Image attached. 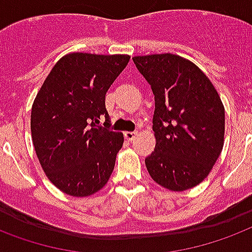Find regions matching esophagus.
<instances>
[{"label": "esophagus", "mask_w": 252, "mask_h": 252, "mask_svg": "<svg viewBox=\"0 0 252 252\" xmlns=\"http://www.w3.org/2000/svg\"><path fill=\"white\" fill-rule=\"evenodd\" d=\"M136 135H137V132H126V133H124V137H126L128 141H132L136 137Z\"/></svg>", "instance_id": "obj_1"}]
</instances>
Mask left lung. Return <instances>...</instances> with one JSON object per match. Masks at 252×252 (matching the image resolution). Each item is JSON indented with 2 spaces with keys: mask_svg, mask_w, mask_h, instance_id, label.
I'll return each instance as SVG.
<instances>
[{
  "mask_svg": "<svg viewBox=\"0 0 252 252\" xmlns=\"http://www.w3.org/2000/svg\"><path fill=\"white\" fill-rule=\"evenodd\" d=\"M136 68L155 96L151 178L186 191L208 176L224 143V107L215 87L189 60L171 53L136 56Z\"/></svg>",
  "mask_w": 252,
  "mask_h": 252,
  "instance_id": "8db88e82",
  "label": "left lung"
}]
</instances>
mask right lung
Here are the masks:
<instances>
[{
	"mask_svg": "<svg viewBox=\"0 0 252 252\" xmlns=\"http://www.w3.org/2000/svg\"><path fill=\"white\" fill-rule=\"evenodd\" d=\"M128 61L126 55L69 53L34 98L31 131L37 158L50 182L70 196L96 193L115 168L124 136L109 128L105 94Z\"/></svg>",
	"mask_w": 252,
	"mask_h": 252,
	"instance_id": "obj_1",
	"label": "right lung"
}]
</instances>
